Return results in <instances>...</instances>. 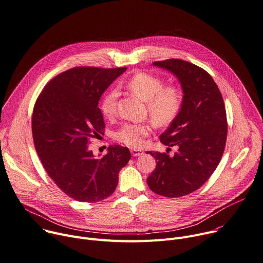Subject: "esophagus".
I'll return each mask as SVG.
<instances>
[{
	"label": "esophagus",
	"mask_w": 263,
	"mask_h": 263,
	"mask_svg": "<svg viewBox=\"0 0 263 263\" xmlns=\"http://www.w3.org/2000/svg\"><path fill=\"white\" fill-rule=\"evenodd\" d=\"M130 153L133 155V157H139V156H142L143 155V152L140 151V149H130Z\"/></svg>",
	"instance_id": "1"
}]
</instances>
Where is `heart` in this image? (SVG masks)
I'll use <instances>...</instances> for the list:
<instances>
[{
	"instance_id": "heart-1",
	"label": "heart",
	"mask_w": 263,
	"mask_h": 263,
	"mask_svg": "<svg viewBox=\"0 0 263 263\" xmlns=\"http://www.w3.org/2000/svg\"><path fill=\"white\" fill-rule=\"evenodd\" d=\"M126 87L141 100L147 103L148 112L159 125L170 123L180 111L181 94L177 87H164L163 80L148 73L135 74L127 82ZM118 91L109 90L103 97L100 109L106 117H111L117 109ZM152 126L148 123H125L117 133L115 138L130 147H140L143 139L148 136Z\"/></svg>"
}]
</instances>
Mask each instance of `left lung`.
<instances>
[{"instance_id": "obj_1", "label": "left lung", "mask_w": 263, "mask_h": 263, "mask_svg": "<svg viewBox=\"0 0 263 263\" xmlns=\"http://www.w3.org/2000/svg\"><path fill=\"white\" fill-rule=\"evenodd\" d=\"M155 67L176 76L183 90L181 108L161 142L178 148L174 156L148 152L157 161L148 187L166 197L187 195L207 182L222 157L227 115L222 96L211 75L182 60L156 62Z\"/></svg>"}]
</instances>
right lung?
Wrapping results in <instances>:
<instances>
[{"label": "right lung", "mask_w": 263, "mask_h": 263, "mask_svg": "<svg viewBox=\"0 0 263 263\" xmlns=\"http://www.w3.org/2000/svg\"><path fill=\"white\" fill-rule=\"evenodd\" d=\"M126 68L77 67L50 80L39 96L32 114L36 153L49 177L67 195L95 202L108 197L119 181V171L130 152L110 145L96 158L90 139L105 127L98 102L104 91Z\"/></svg>", "instance_id": "right-lung-1"}]
</instances>
